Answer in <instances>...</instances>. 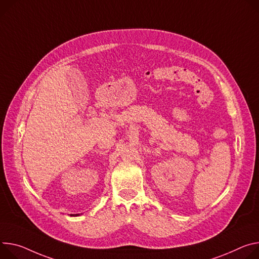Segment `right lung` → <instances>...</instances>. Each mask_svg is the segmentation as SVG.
Returning a JSON list of instances; mask_svg holds the SVG:
<instances>
[{
  "label": "right lung",
  "instance_id": "right-lung-1",
  "mask_svg": "<svg viewBox=\"0 0 259 259\" xmlns=\"http://www.w3.org/2000/svg\"><path fill=\"white\" fill-rule=\"evenodd\" d=\"M72 216H78V215H77V214H76V215H72Z\"/></svg>",
  "mask_w": 259,
  "mask_h": 259
}]
</instances>
